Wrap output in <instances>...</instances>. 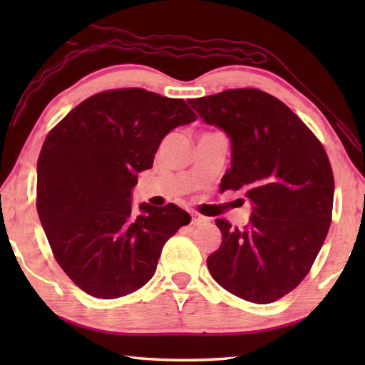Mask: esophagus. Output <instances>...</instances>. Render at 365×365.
Here are the masks:
<instances>
[{
	"mask_svg": "<svg viewBox=\"0 0 365 365\" xmlns=\"http://www.w3.org/2000/svg\"><path fill=\"white\" fill-rule=\"evenodd\" d=\"M191 222L195 224V226H202V224L208 222V218H205L204 215H200V213H195V212H192V213H191Z\"/></svg>",
	"mask_w": 365,
	"mask_h": 365,
	"instance_id": "34e87169",
	"label": "esophagus"
}]
</instances>
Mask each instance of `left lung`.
<instances>
[{"label":"left lung","instance_id":"left-lung-1","mask_svg":"<svg viewBox=\"0 0 365 365\" xmlns=\"http://www.w3.org/2000/svg\"><path fill=\"white\" fill-rule=\"evenodd\" d=\"M188 103L230 141L221 190H243L252 205L243 229L216 220L222 243L207 267L222 289L268 304L306 277L328 235L334 199L328 155L298 115L267 92L229 89Z\"/></svg>","mask_w":365,"mask_h":365}]
</instances>
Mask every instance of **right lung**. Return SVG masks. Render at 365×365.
<instances>
[{"label": "right lung", "instance_id": "1", "mask_svg": "<svg viewBox=\"0 0 365 365\" xmlns=\"http://www.w3.org/2000/svg\"><path fill=\"white\" fill-rule=\"evenodd\" d=\"M196 120L182 98L145 89L100 92L46 136L37 161V213L54 259L96 298L150 281L163 246L191 221L180 207H131L138 174L170 130Z\"/></svg>", "mask_w": 365, "mask_h": 365}]
</instances>
